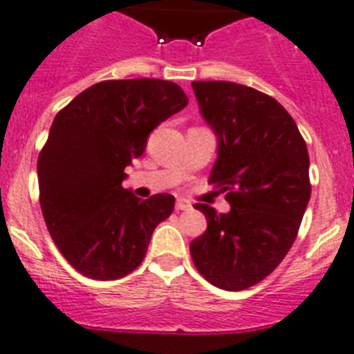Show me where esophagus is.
<instances>
[{
    "mask_svg": "<svg viewBox=\"0 0 354 354\" xmlns=\"http://www.w3.org/2000/svg\"><path fill=\"white\" fill-rule=\"evenodd\" d=\"M190 208H192L190 201H186V199H177V203H175V210H177V212L190 210Z\"/></svg>",
    "mask_w": 354,
    "mask_h": 354,
    "instance_id": "1",
    "label": "esophagus"
}]
</instances>
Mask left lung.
Here are the masks:
<instances>
[{"label": "left lung", "mask_w": 354, "mask_h": 354, "mask_svg": "<svg viewBox=\"0 0 354 354\" xmlns=\"http://www.w3.org/2000/svg\"><path fill=\"white\" fill-rule=\"evenodd\" d=\"M201 115L219 138L210 174L228 214L197 203L208 228L190 243L195 268L223 290L265 279L292 247L310 199L309 153L278 100L234 82H192Z\"/></svg>", "instance_id": "obj_1"}]
</instances>
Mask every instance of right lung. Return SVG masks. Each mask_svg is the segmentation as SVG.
Wrapping results in <instances>:
<instances>
[{
	"mask_svg": "<svg viewBox=\"0 0 354 354\" xmlns=\"http://www.w3.org/2000/svg\"><path fill=\"white\" fill-rule=\"evenodd\" d=\"M186 104L174 82L133 78L95 84L58 111L38 157L39 206L75 270L109 281L142 263L175 197L140 201L122 188L124 169L144 153L149 133Z\"/></svg>",
	"mask_w": 354,
	"mask_h": 354,
	"instance_id": "add662e5",
	"label": "right lung"
}]
</instances>
